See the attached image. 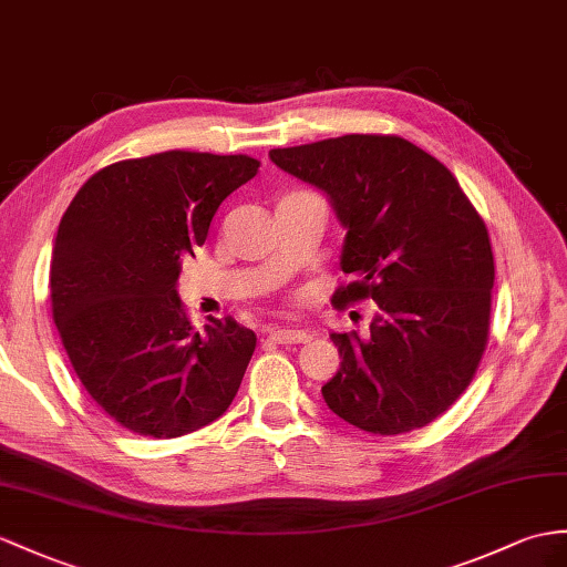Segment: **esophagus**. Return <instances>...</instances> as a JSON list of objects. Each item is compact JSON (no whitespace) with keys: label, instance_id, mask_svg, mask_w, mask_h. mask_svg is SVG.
Segmentation results:
<instances>
[{"label":"esophagus","instance_id":"esophagus-1","mask_svg":"<svg viewBox=\"0 0 567 567\" xmlns=\"http://www.w3.org/2000/svg\"><path fill=\"white\" fill-rule=\"evenodd\" d=\"M267 339L274 343H308L312 334L302 329H269Z\"/></svg>","mask_w":567,"mask_h":567}]
</instances>
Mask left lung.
Returning <instances> with one entry per match:
<instances>
[{"instance_id": "8db88e82", "label": "left lung", "mask_w": 567, "mask_h": 567, "mask_svg": "<svg viewBox=\"0 0 567 567\" xmlns=\"http://www.w3.org/2000/svg\"><path fill=\"white\" fill-rule=\"evenodd\" d=\"M322 189L347 228L331 302L372 298L370 337L331 331L341 368L324 388L339 419L378 435L416 431L468 388L486 351L495 279L488 230L443 163L392 134L271 148Z\"/></svg>"}]
</instances>
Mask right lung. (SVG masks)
Here are the masks:
<instances>
[{
    "mask_svg": "<svg viewBox=\"0 0 567 567\" xmlns=\"http://www.w3.org/2000/svg\"><path fill=\"white\" fill-rule=\"evenodd\" d=\"M250 156L165 151L91 175L64 212L50 259L52 320L91 399L122 427L179 437L224 416L255 353L233 317L195 329L177 296Z\"/></svg>",
    "mask_w": 567,
    "mask_h": 567,
    "instance_id": "add662e5",
    "label": "right lung"
}]
</instances>
